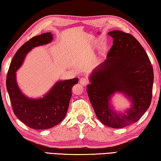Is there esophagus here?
<instances>
[{
	"instance_id": "1",
	"label": "esophagus",
	"mask_w": 161,
	"mask_h": 161,
	"mask_svg": "<svg viewBox=\"0 0 161 161\" xmlns=\"http://www.w3.org/2000/svg\"><path fill=\"white\" fill-rule=\"evenodd\" d=\"M88 83H89V81L88 79H86L85 78H81L80 79V83L83 86H86L88 84Z\"/></svg>"
}]
</instances>
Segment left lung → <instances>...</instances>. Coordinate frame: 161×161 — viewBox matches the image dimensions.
I'll return each instance as SVG.
<instances>
[{"mask_svg":"<svg viewBox=\"0 0 161 161\" xmlns=\"http://www.w3.org/2000/svg\"><path fill=\"white\" fill-rule=\"evenodd\" d=\"M108 35L113 38V44L106 60L91 74L87 92L98 119L109 127L119 129L136 122L150 106L153 69L146 51L133 35L119 30ZM116 92L132 102L122 114L110 108L109 100Z\"/></svg>","mask_w":161,"mask_h":161,"instance_id":"left-lung-1","label":"left lung"}]
</instances>
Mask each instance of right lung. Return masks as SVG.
Masks as SVG:
<instances>
[{"instance_id": "obj_1", "label": "right lung", "mask_w": 161, "mask_h": 161, "mask_svg": "<svg viewBox=\"0 0 161 161\" xmlns=\"http://www.w3.org/2000/svg\"><path fill=\"white\" fill-rule=\"evenodd\" d=\"M51 32L35 36L17 51L8 69L6 88L15 116L25 125L34 129H48L64 119L71 97V88L78 83V78L56 83L50 91L40 99H30L22 93L16 82L17 71L27 53L32 48L49 43Z\"/></svg>"}]
</instances>
